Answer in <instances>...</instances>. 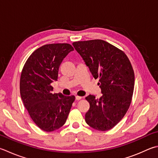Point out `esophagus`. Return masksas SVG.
Masks as SVG:
<instances>
[{
  "instance_id": "esophagus-1",
  "label": "esophagus",
  "mask_w": 158,
  "mask_h": 158,
  "mask_svg": "<svg viewBox=\"0 0 158 158\" xmlns=\"http://www.w3.org/2000/svg\"><path fill=\"white\" fill-rule=\"evenodd\" d=\"M81 98H82V97H80V96H76L75 99H76V100H79L81 99Z\"/></svg>"
}]
</instances>
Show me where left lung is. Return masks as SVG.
Masks as SVG:
<instances>
[{
  "label": "left lung",
  "instance_id": "obj_1",
  "mask_svg": "<svg viewBox=\"0 0 158 158\" xmlns=\"http://www.w3.org/2000/svg\"><path fill=\"white\" fill-rule=\"evenodd\" d=\"M73 46L95 79L102 96L86 97L90 107L85 114L88 125L101 131L112 129L123 118L131 102L135 76L125 53L102 40L78 41Z\"/></svg>",
  "mask_w": 158,
  "mask_h": 158
}]
</instances>
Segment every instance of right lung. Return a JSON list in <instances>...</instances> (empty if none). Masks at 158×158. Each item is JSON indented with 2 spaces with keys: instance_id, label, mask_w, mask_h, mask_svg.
Here are the masks:
<instances>
[{
  "instance_id": "add662e5",
  "label": "right lung",
  "mask_w": 158,
  "mask_h": 158,
  "mask_svg": "<svg viewBox=\"0 0 158 158\" xmlns=\"http://www.w3.org/2000/svg\"><path fill=\"white\" fill-rule=\"evenodd\" d=\"M73 48L69 44L43 45L29 56L20 80L24 106L35 124L44 131H53L64 125L75 97L52 94V83L58 79L63 59Z\"/></svg>"
}]
</instances>
